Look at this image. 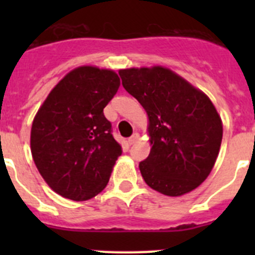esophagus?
<instances>
[{"instance_id": "1", "label": "esophagus", "mask_w": 255, "mask_h": 255, "mask_svg": "<svg viewBox=\"0 0 255 255\" xmlns=\"http://www.w3.org/2000/svg\"><path fill=\"white\" fill-rule=\"evenodd\" d=\"M139 139V134H136V132H135V134H132L131 136H130L129 139H128V144H129V145H132V144L135 143V141L138 140Z\"/></svg>"}]
</instances>
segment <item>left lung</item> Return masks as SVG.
I'll return each instance as SVG.
<instances>
[{"label": "left lung", "mask_w": 255, "mask_h": 255, "mask_svg": "<svg viewBox=\"0 0 255 255\" xmlns=\"http://www.w3.org/2000/svg\"><path fill=\"white\" fill-rule=\"evenodd\" d=\"M148 116L150 153L139 163L153 190L180 197L208 177L220 152L222 120L206 93L163 66L119 71Z\"/></svg>", "instance_id": "1"}]
</instances>
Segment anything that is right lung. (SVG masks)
<instances>
[{"mask_svg": "<svg viewBox=\"0 0 255 255\" xmlns=\"http://www.w3.org/2000/svg\"><path fill=\"white\" fill-rule=\"evenodd\" d=\"M119 87L114 70L79 66L55 85L35 114L30 131L33 161L61 197L88 200L108 184L123 150L103 108Z\"/></svg>", "mask_w": 255, "mask_h": 255, "instance_id": "add662e5", "label": "right lung"}]
</instances>
